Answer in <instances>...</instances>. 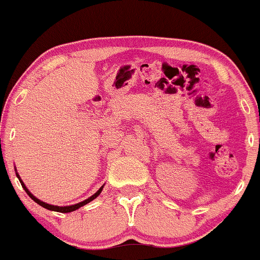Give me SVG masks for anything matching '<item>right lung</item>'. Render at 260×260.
<instances>
[{
  "instance_id": "add662e5",
  "label": "right lung",
  "mask_w": 260,
  "mask_h": 260,
  "mask_svg": "<svg viewBox=\"0 0 260 260\" xmlns=\"http://www.w3.org/2000/svg\"><path fill=\"white\" fill-rule=\"evenodd\" d=\"M16 175H17V178H18V180H20V183H21V185H22V188L25 189V191L27 192V194H28V197H30L31 199L34 200V202H36L37 204H39V205H41V207H44V208H46V209H49V210H52V211H58V213H70V211H74V210L79 209V208L84 207L85 204H87V203L92 202V200L95 199V198H98L99 195H100L101 190H103V188H104V186H101V188L99 189L98 191H96L95 194L92 195V197H90L89 199L84 200V202H81V203H77V204H75V205H70V207H57V205H50V204H47V203H44V202H41V200H39V199H37V198H35L34 195H32L31 192L28 191V189L26 188V186H25V184H23V181L21 180V179H20V175H18V174H16Z\"/></svg>"
}]
</instances>
